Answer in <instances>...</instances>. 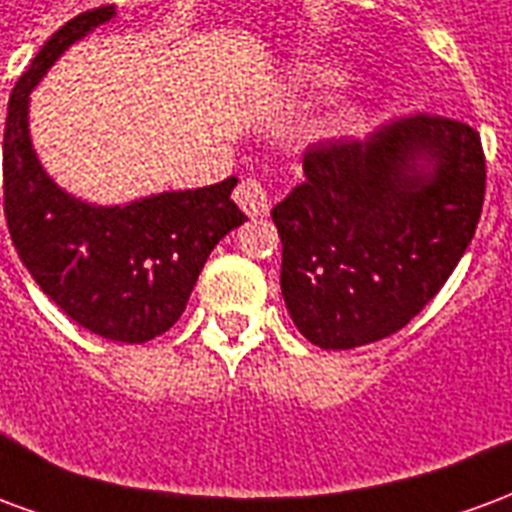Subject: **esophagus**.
Here are the masks:
<instances>
[{
    "label": "esophagus",
    "instance_id": "1",
    "mask_svg": "<svg viewBox=\"0 0 512 512\" xmlns=\"http://www.w3.org/2000/svg\"><path fill=\"white\" fill-rule=\"evenodd\" d=\"M235 202L238 208L246 213V216H266L268 208H271V200H268L266 186L255 178H246L238 189H235Z\"/></svg>",
    "mask_w": 512,
    "mask_h": 512
}]
</instances>
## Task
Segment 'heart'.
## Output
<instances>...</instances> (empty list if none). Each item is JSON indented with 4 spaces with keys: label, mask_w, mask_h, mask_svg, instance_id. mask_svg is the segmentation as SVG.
I'll return each mask as SVG.
<instances>
[{
    "label": "heart",
    "mask_w": 512,
    "mask_h": 512,
    "mask_svg": "<svg viewBox=\"0 0 512 512\" xmlns=\"http://www.w3.org/2000/svg\"><path fill=\"white\" fill-rule=\"evenodd\" d=\"M299 79L307 84H315V87H329V84L343 82V73L334 71V68H323V65H310L299 71Z\"/></svg>",
    "instance_id": "obj_1"
}]
</instances>
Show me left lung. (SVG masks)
I'll list each match as a JSON object with an SVG mask.
<instances>
[{
	"label": "left lung",
	"mask_w": 512,
	"mask_h": 512,
	"mask_svg": "<svg viewBox=\"0 0 512 512\" xmlns=\"http://www.w3.org/2000/svg\"><path fill=\"white\" fill-rule=\"evenodd\" d=\"M483 197L480 134L458 120L400 117L365 142L310 147L271 211L296 329L326 351L400 332L458 266Z\"/></svg>",
	"instance_id": "left-lung-1"
}]
</instances>
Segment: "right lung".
<instances>
[{
	"instance_id": "right-lung-1",
	"label": "right lung",
	"mask_w": 512,
	"mask_h": 512,
	"mask_svg": "<svg viewBox=\"0 0 512 512\" xmlns=\"http://www.w3.org/2000/svg\"><path fill=\"white\" fill-rule=\"evenodd\" d=\"M115 5L71 18L13 87L5 123V216L21 263L71 321L117 343H147L178 321L213 246L244 213L235 178L93 205L54 183L29 136V93L73 43L115 18Z\"/></svg>"
}]
</instances>
